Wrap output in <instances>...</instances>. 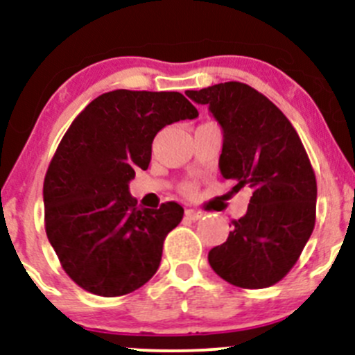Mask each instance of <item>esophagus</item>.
<instances>
[{
	"instance_id": "esophagus-1",
	"label": "esophagus",
	"mask_w": 355,
	"mask_h": 355,
	"mask_svg": "<svg viewBox=\"0 0 355 355\" xmlns=\"http://www.w3.org/2000/svg\"><path fill=\"white\" fill-rule=\"evenodd\" d=\"M185 216L191 218V220H200L204 216V213L198 209H185Z\"/></svg>"
}]
</instances>
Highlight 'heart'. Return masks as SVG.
Wrapping results in <instances>:
<instances>
[{"label": "heart", "mask_w": 355, "mask_h": 355, "mask_svg": "<svg viewBox=\"0 0 355 355\" xmlns=\"http://www.w3.org/2000/svg\"><path fill=\"white\" fill-rule=\"evenodd\" d=\"M184 192H185V194L192 196V194H194V185L187 184V185H185V187H184Z\"/></svg>", "instance_id": "b5f03b06"}]
</instances>
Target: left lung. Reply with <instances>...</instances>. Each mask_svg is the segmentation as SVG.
Wrapping results in <instances>:
<instances>
[{
	"label": "left lung",
	"mask_w": 355,
	"mask_h": 355,
	"mask_svg": "<svg viewBox=\"0 0 355 355\" xmlns=\"http://www.w3.org/2000/svg\"><path fill=\"white\" fill-rule=\"evenodd\" d=\"M185 94L207 105L223 128L220 171L234 191L252 189L247 213L227 242L207 254L218 277L241 288H266L293 268L316 221V175L299 134L264 94L225 82Z\"/></svg>",
	"instance_id": "8db88e82"
}]
</instances>
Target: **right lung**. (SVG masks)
Instances as JSON below:
<instances>
[{"label":"right lung","mask_w":355,"mask_h":355,"mask_svg":"<svg viewBox=\"0 0 355 355\" xmlns=\"http://www.w3.org/2000/svg\"><path fill=\"white\" fill-rule=\"evenodd\" d=\"M180 92H105L77 114L44 177V227L65 273L80 288L120 297L159 268L163 242L184 218L178 202L142 209L128 192L148 170L166 125L198 116Z\"/></svg>","instance_id":"add662e5"}]
</instances>
